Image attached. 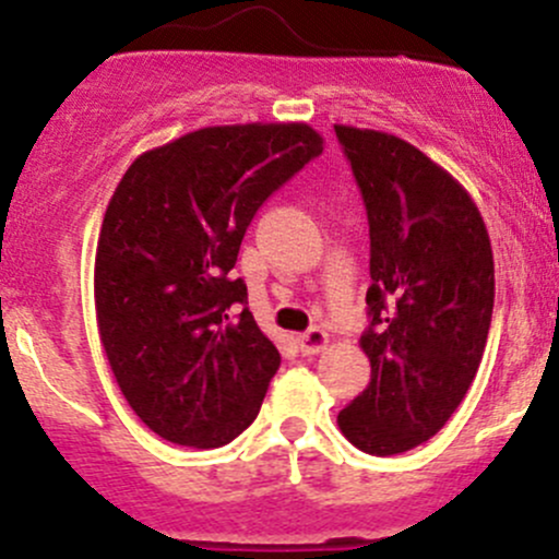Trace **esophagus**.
<instances>
[{"instance_id":"34e87169","label":"esophagus","mask_w":559,"mask_h":559,"mask_svg":"<svg viewBox=\"0 0 559 559\" xmlns=\"http://www.w3.org/2000/svg\"><path fill=\"white\" fill-rule=\"evenodd\" d=\"M325 344H328V333L322 331V328H309L307 333L298 336V349H301L304 355H318L320 349H325Z\"/></svg>"}]
</instances>
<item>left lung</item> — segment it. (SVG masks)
I'll list each match as a JSON object with an SVG mask.
<instances>
[{
  "mask_svg": "<svg viewBox=\"0 0 559 559\" xmlns=\"http://www.w3.org/2000/svg\"><path fill=\"white\" fill-rule=\"evenodd\" d=\"M364 195L371 239V382L338 428L368 454L439 433L468 393L490 333L495 263L485 221L450 171L393 134L333 126Z\"/></svg>",
  "mask_w": 559,
  "mask_h": 559,
  "instance_id": "8db88e82",
  "label": "left lung"
}]
</instances>
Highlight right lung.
I'll list each match as a JSON object with an SVG mask.
<instances>
[{"label": "right lung", "instance_id": "1", "mask_svg": "<svg viewBox=\"0 0 559 559\" xmlns=\"http://www.w3.org/2000/svg\"><path fill=\"white\" fill-rule=\"evenodd\" d=\"M320 153L307 123L210 126L142 153L115 188L96 325L120 393L160 439L215 450L261 412L280 353L231 269L263 201Z\"/></svg>", "mask_w": 559, "mask_h": 559}]
</instances>
